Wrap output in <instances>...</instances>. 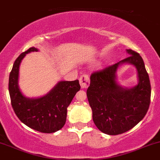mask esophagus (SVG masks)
I'll use <instances>...</instances> for the list:
<instances>
[{
	"label": "esophagus",
	"instance_id": "obj_1",
	"mask_svg": "<svg viewBox=\"0 0 160 160\" xmlns=\"http://www.w3.org/2000/svg\"><path fill=\"white\" fill-rule=\"evenodd\" d=\"M80 84L82 89H85L90 85V78L87 74H83L80 77Z\"/></svg>",
	"mask_w": 160,
	"mask_h": 160
}]
</instances>
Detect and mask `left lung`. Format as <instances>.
Here are the masks:
<instances>
[{"instance_id": "1", "label": "left lung", "mask_w": 160, "mask_h": 160, "mask_svg": "<svg viewBox=\"0 0 160 160\" xmlns=\"http://www.w3.org/2000/svg\"><path fill=\"white\" fill-rule=\"evenodd\" d=\"M126 51L130 56L92 73L87 90L94 123L108 135H118L133 128L144 118L150 103L151 86L143 60L133 50ZM125 63L133 65L138 71V83L129 88L117 82V70Z\"/></svg>"}]
</instances>
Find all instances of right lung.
Returning a JSON list of instances; mask_svg holds the SVG:
<instances>
[{
    "label": "right lung",
    "instance_id": "1",
    "mask_svg": "<svg viewBox=\"0 0 160 160\" xmlns=\"http://www.w3.org/2000/svg\"><path fill=\"white\" fill-rule=\"evenodd\" d=\"M38 52L31 48L21 53L13 63L9 77V93L13 111L19 120L30 128L44 133L60 130L67 120V107L80 89L79 80L59 81L42 97L29 98L23 95L18 85L19 68L27 53Z\"/></svg>",
    "mask_w": 160,
    "mask_h": 160
}]
</instances>
